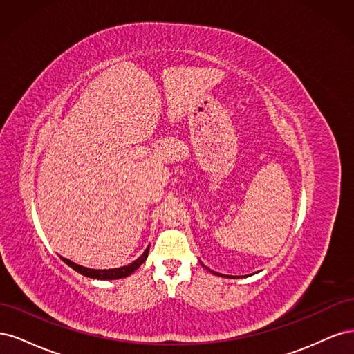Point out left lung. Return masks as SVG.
<instances>
[{"instance_id": "obj_1", "label": "left lung", "mask_w": 354, "mask_h": 354, "mask_svg": "<svg viewBox=\"0 0 354 354\" xmlns=\"http://www.w3.org/2000/svg\"><path fill=\"white\" fill-rule=\"evenodd\" d=\"M205 269H207V267H205ZM208 270H209V269H208ZM209 272H211V273H214V274H217V276H218V273H216V272H212V270H209Z\"/></svg>"}]
</instances>
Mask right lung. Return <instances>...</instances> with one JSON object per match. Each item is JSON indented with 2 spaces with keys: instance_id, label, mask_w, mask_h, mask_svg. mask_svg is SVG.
<instances>
[{
  "instance_id": "add662e5",
  "label": "right lung",
  "mask_w": 354,
  "mask_h": 354,
  "mask_svg": "<svg viewBox=\"0 0 354 354\" xmlns=\"http://www.w3.org/2000/svg\"><path fill=\"white\" fill-rule=\"evenodd\" d=\"M147 254H149V246L146 248V251L140 257H138L136 261L130 263L128 266L118 267V269H109V270L88 269V267H84V266H80L77 263H72L68 259H63V257H62V260L65 261L68 266H71L73 270H77L78 273L87 276V277H91V279H103V281L108 279V281H112V279H121V277H127V276H130L133 272H136L138 267H140L146 261Z\"/></svg>"
}]
</instances>
